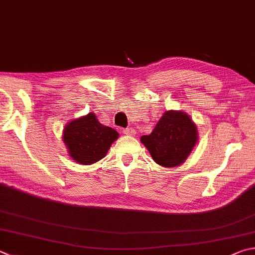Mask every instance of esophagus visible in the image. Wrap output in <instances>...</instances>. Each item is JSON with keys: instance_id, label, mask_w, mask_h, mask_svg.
I'll use <instances>...</instances> for the list:
<instances>
[{"instance_id": "1", "label": "esophagus", "mask_w": 255, "mask_h": 255, "mask_svg": "<svg viewBox=\"0 0 255 255\" xmlns=\"http://www.w3.org/2000/svg\"><path fill=\"white\" fill-rule=\"evenodd\" d=\"M123 132L125 133V135H127V136H135L136 130L133 128H131V127H128V128H125L124 130H123Z\"/></svg>"}]
</instances>
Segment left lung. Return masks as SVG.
I'll use <instances>...</instances> for the list:
<instances>
[{
    "mask_svg": "<svg viewBox=\"0 0 255 255\" xmlns=\"http://www.w3.org/2000/svg\"><path fill=\"white\" fill-rule=\"evenodd\" d=\"M151 158L163 167L182 165L198 141L197 126L182 110H167L149 135L141 136Z\"/></svg>",
    "mask_w": 255,
    "mask_h": 255,
    "instance_id": "obj_1",
    "label": "left lung"
}]
</instances>
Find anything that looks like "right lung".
Here are the masks:
<instances>
[{"label":"right lung","mask_w":255,"mask_h":255,"mask_svg":"<svg viewBox=\"0 0 255 255\" xmlns=\"http://www.w3.org/2000/svg\"><path fill=\"white\" fill-rule=\"evenodd\" d=\"M118 137L119 133L100 124L94 113L69 122L62 133L69 156L81 165H91L103 159Z\"/></svg>","instance_id":"right-lung-1"}]
</instances>
